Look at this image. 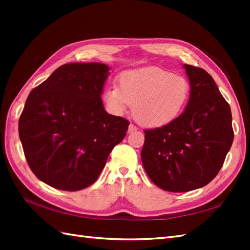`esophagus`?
Here are the masks:
<instances>
[{"label":"esophagus","mask_w":250,"mask_h":250,"mask_svg":"<svg viewBox=\"0 0 250 250\" xmlns=\"http://www.w3.org/2000/svg\"><path fill=\"white\" fill-rule=\"evenodd\" d=\"M136 126L134 125H129V129H128V133H132V132H134V131H136Z\"/></svg>","instance_id":"obj_1"}]
</instances>
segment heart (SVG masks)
<instances>
[{"mask_svg": "<svg viewBox=\"0 0 250 250\" xmlns=\"http://www.w3.org/2000/svg\"><path fill=\"white\" fill-rule=\"evenodd\" d=\"M118 86L106 88L103 100L111 114L124 115L132 104L135 120L148 128H158L183 113L190 98V83L183 75L151 66L125 71Z\"/></svg>", "mask_w": 250, "mask_h": 250, "instance_id": "b5f03b06", "label": "heart"}]
</instances>
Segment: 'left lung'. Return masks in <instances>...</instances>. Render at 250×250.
I'll return each instance as SVG.
<instances>
[{
  "mask_svg": "<svg viewBox=\"0 0 250 250\" xmlns=\"http://www.w3.org/2000/svg\"><path fill=\"white\" fill-rule=\"evenodd\" d=\"M190 98L182 115L146 130L141 152L151 182L169 192H187L213 180L233 143L229 104L203 68L184 64Z\"/></svg>",
  "mask_w": 250,
  "mask_h": 250,
  "instance_id": "left-lung-1",
  "label": "left lung"
}]
</instances>
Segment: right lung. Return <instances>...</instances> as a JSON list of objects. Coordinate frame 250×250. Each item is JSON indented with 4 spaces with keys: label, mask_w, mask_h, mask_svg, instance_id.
Segmentation results:
<instances>
[{
    "label": "right lung",
    "mask_w": 250,
    "mask_h": 250,
    "mask_svg": "<svg viewBox=\"0 0 250 250\" xmlns=\"http://www.w3.org/2000/svg\"><path fill=\"white\" fill-rule=\"evenodd\" d=\"M110 67L61 65L30 92L19 137L32 172L51 187L77 191L98 179L129 121L107 114L101 95Z\"/></svg>",
    "instance_id": "1"
}]
</instances>
